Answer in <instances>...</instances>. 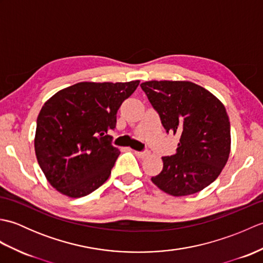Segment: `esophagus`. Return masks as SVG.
I'll list each match as a JSON object with an SVG mask.
<instances>
[{"mask_svg":"<svg viewBox=\"0 0 263 263\" xmlns=\"http://www.w3.org/2000/svg\"><path fill=\"white\" fill-rule=\"evenodd\" d=\"M135 154L138 156V157L146 158L150 155V152H148V150H143V152H135Z\"/></svg>","mask_w":263,"mask_h":263,"instance_id":"obj_1","label":"esophagus"}]
</instances>
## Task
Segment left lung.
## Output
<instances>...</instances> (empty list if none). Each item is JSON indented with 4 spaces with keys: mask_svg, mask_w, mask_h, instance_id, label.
I'll use <instances>...</instances> for the list:
<instances>
[{
    "mask_svg": "<svg viewBox=\"0 0 263 263\" xmlns=\"http://www.w3.org/2000/svg\"><path fill=\"white\" fill-rule=\"evenodd\" d=\"M167 133L180 136L176 154L163 157L164 167L152 181L174 197L197 193L214 182L231 152V124L225 106L190 81L141 83Z\"/></svg>",
    "mask_w": 263,
    "mask_h": 263,
    "instance_id": "obj_1",
    "label": "left lung"
}]
</instances>
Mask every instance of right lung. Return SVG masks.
<instances>
[{"instance_id":"add662e5","label":"right lung","mask_w":263,"mask_h":263,"mask_svg":"<svg viewBox=\"0 0 263 263\" xmlns=\"http://www.w3.org/2000/svg\"><path fill=\"white\" fill-rule=\"evenodd\" d=\"M139 82H79L44 104L37 117L35 152L59 192L85 197L107 181L120 155L107 133L116 127L117 110Z\"/></svg>"}]
</instances>
